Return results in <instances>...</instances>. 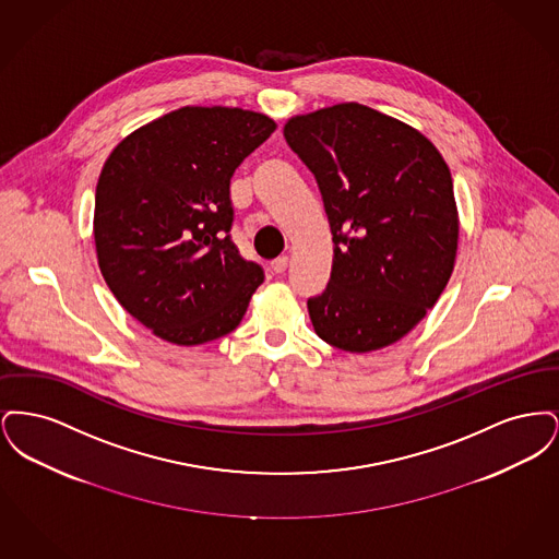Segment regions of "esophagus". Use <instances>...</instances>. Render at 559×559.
<instances>
[{
	"label": "esophagus",
	"mask_w": 559,
	"mask_h": 559,
	"mask_svg": "<svg viewBox=\"0 0 559 559\" xmlns=\"http://www.w3.org/2000/svg\"><path fill=\"white\" fill-rule=\"evenodd\" d=\"M287 266H289V258H287V255H281V258H276V260L270 264L274 274H283V272L287 270Z\"/></svg>",
	"instance_id": "1"
}]
</instances>
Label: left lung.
I'll return each instance as SVG.
<instances>
[{
  "label": "left lung",
  "instance_id": "8db88e82",
  "mask_svg": "<svg viewBox=\"0 0 559 559\" xmlns=\"http://www.w3.org/2000/svg\"><path fill=\"white\" fill-rule=\"evenodd\" d=\"M333 233L326 289L308 299L320 340L371 352L404 337L451 278L459 219L449 165L424 133L356 103L293 117Z\"/></svg>",
  "mask_w": 559,
  "mask_h": 559
}]
</instances>
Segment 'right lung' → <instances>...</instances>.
Here are the masks:
<instances>
[{"label":"right lung","mask_w":559,"mask_h":559,"mask_svg":"<svg viewBox=\"0 0 559 559\" xmlns=\"http://www.w3.org/2000/svg\"><path fill=\"white\" fill-rule=\"evenodd\" d=\"M276 123L226 107H185L130 133L96 187L94 239L108 289L178 346L239 326L264 267L233 242L235 169Z\"/></svg>","instance_id":"1"}]
</instances>
